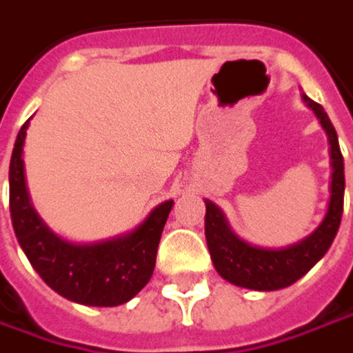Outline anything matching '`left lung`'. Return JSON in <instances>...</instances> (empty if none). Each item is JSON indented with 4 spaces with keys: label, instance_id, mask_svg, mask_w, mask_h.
Instances as JSON below:
<instances>
[{
    "label": "left lung",
    "instance_id": "obj_1",
    "mask_svg": "<svg viewBox=\"0 0 353 353\" xmlns=\"http://www.w3.org/2000/svg\"><path fill=\"white\" fill-rule=\"evenodd\" d=\"M301 99L320 119L330 143V201L320 225L307 238L288 248H259L238 238L232 232L225 214L214 201L205 199V241L210 248L214 268L223 280L239 288L256 292H274L296 283L325 256L340 230L345 179L338 134L320 103H316L305 94H301Z\"/></svg>",
    "mask_w": 353,
    "mask_h": 353
}]
</instances>
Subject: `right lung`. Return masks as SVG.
Segmentation results:
<instances>
[{
    "label": "right lung",
    "mask_w": 353,
    "mask_h": 353,
    "mask_svg": "<svg viewBox=\"0 0 353 353\" xmlns=\"http://www.w3.org/2000/svg\"><path fill=\"white\" fill-rule=\"evenodd\" d=\"M30 119L21 125L10 163V212L21 250L53 292L97 307L130 301L150 281L163 225L174 199L159 203L130 234L95 243H73L53 234L32 205L26 185L23 143Z\"/></svg>",
    "instance_id": "1"
}]
</instances>
